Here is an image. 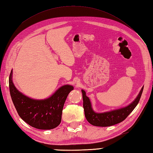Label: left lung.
<instances>
[{
    "instance_id": "8db88e82",
    "label": "left lung",
    "mask_w": 153,
    "mask_h": 153,
    "mask_svg": "<svg viewBox=\"0 0 153 153\" xmlns=\"http://www.w3.org/2000/svg\"><path fill=\"white\" fill-rule=\"evenodd\" d=\"M143 90V87H142L140 93H139L137 97L134 101L128 106L121 109L104 113H96L93 111L89 99L86 96L85 92L83 90H82L83 100V106L87 120L91 124L100 127L110 126L120 123L128 116L129 114L135 108V106L137 105L141 99Z\"/></svg>"
}]
</instances>
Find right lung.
<instances>
[{
	"instance_id": "add662e5",
	"label": "right lung",
	"mask_w": 153,
	"mask_h": 153,
	"mask_svg": "<svg viewBox=\"0 0 153 153\" xmlns=\"http://www.w3.org/2000/svg\"><path fill=\"white\" fill-rule=\"evenodd\" d=\"M12 76V71L9 77L10 93L19 117L30 126L39 129H51L59 125L64 102L68 94L74 89L73 86L64 85L49 98L34 100L16 89Z\"/></svg>"
}]
</instances>
